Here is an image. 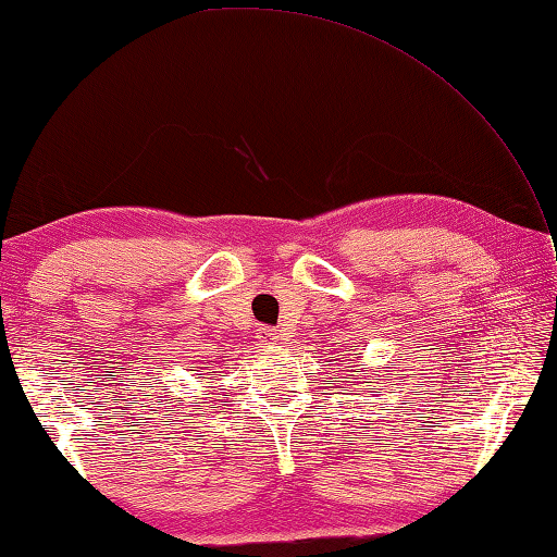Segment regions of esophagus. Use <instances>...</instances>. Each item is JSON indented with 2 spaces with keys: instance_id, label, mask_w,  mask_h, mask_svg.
<instances>
[{
  "instance_id": "esophagus-1",
  "label": "esophagus",
  "mask_w": 557,
  "mask_h": 557,
  "mask_svg": "<svg viewBox=\"0 0 557 557\" xmlns=\"http://www.w3.org/2000/svg\"><path fill=\"white\" fill-rule=\"evenodd\" d=\"M259 339L263 345H273L278 339V335H276V330H271V327H261V333H259Z\"/></svg>"
}]
</instances>
